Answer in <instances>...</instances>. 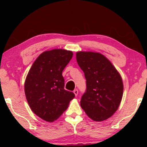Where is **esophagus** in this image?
I'll return each mask as SVG.
<instances>
[{"mask_svg":"<svg viewBox=\"0 0 147 147\" xmlns=\"http://www.w3.org/2000/svg\"><path fill=\"white\" fill-rule=\"evenodd\" d=\"M74 94H75L76 96H77L78 94V90L77 89L74 90Z\"/></svg>","mask_w":147,"mask_h":147,"instance_id":"34e87169","label":"esophagus"}]
</instances>
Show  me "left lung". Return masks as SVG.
<instances>
[{
    "label": "left lung",
    "instance_id": "1",
    "mask_svg": "<svg viewBox=\"0 0 147 147\" xmlns=\"http://www.w3.org/2000/svg\"><path fill=\"white\" fill-rule=\"evenodd\" d=\"M76 60L86 79L80 106L94 121H104L116 112L124 86L121 76L108 58L93 51H78Z\"/></svg>",
    "mask_w": 147,
    "mask_h": 147
}]
</instances>
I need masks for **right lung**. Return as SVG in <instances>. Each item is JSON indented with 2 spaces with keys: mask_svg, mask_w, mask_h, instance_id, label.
<instances>
[{
  "mask_svg": "<svg viewBox=\"0 0 147 147\" xmlns=\"http://www.w3.org/2000/svg\"><path fill=\"white\" fill-rule=\"evenodd\" d=\"M73 52L54 49L40 54L30 68L25 82V93L33 113L51 122L67 109L75 94L64 89L62 71Z\"/></svg>",
  "mask_w": 147,
  "mask_h": 147,
  "instance_id": "add662e5",
  "label": "right lung"
}]
</instances>
